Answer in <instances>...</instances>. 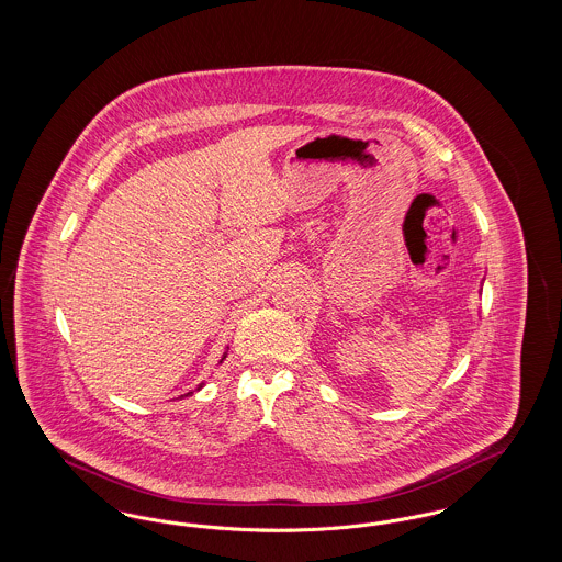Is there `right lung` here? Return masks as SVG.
Here are the masks:
<instances>
[{"label":"right lung","instance_id":"1","mask_svg":"<svg viewBox=\"0 0 562 562\" xmlns=\"http://www.w3.org/2000/svg\"><path fill=\"white\" fill-rule=\"evenodd\" d=\"M229 349V348H227ZM227 349H225V351H223V356H221V360H218V364H221V362H223V360H225V358H227ZM202 387H204V383H200V385H198V387H195V390H191V392H188V394H183V396H191V394H193V392H200V390H202ZM183 396H181V398H183Z\"/></svg>","mask_w":562,"mask_h":562}]
</instances>
